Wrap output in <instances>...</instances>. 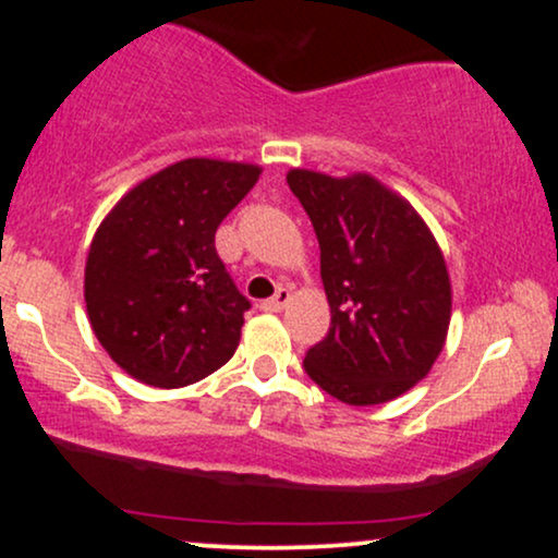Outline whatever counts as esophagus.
<instances>
[{"mask_svg": "<svg viewBox=\"0 0 558 558\" xmlns=\"http://www.w3.org/2000/svg\"><path fill=\"white\" fill-rule=\"evenodd\" d=\"M288 301H291V291H288V288H278L272 299L262 301V310H265V312H280L288 304Z\"/></svg>", "mask_w": 558, "mask_h": 558, "instance_id": "esophagus-1", "label": "esophagus"}]
</instances>
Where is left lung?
Wrapping results in <instances>:
<instances>
[{
	"mask_svg": "<svg viewBox=\"0 0 558 558\" xmlns=\"http://www.w3.org/2000/svg\"><path fill=\"white\" fill-rule=\"evenodd\" d=\"M319 241L330 330L304 369L332 399L373 407L430 373L451 323V280L417 209L367 172L286 175Z\"/></svg>",
	"mask_w": 558,
	"mask_h": 558,
	"instance_id": "left-lung-1",
	"label": "left lung"
}]
</instances>
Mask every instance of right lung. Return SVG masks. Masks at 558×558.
<instances>
[{"label":"right lung","instance_id":"add662e5","mask_svg":"<svg viewBox=\"0 0 558 558\" xmlns=\"http://www.w3.org/2000/svg\"><path fill=\"white\" fill-rule=\"evenodd\" d=\"M259 172L183 159L133 185L96 228L83 280L88 323L131 377L183 388L235 354L252 304L217 257L215 233Z\"/></svg>","mask_w":558,"mask_h":558}]
</instances>
